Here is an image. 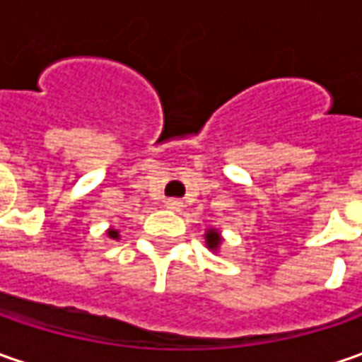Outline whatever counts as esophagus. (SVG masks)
Returning <instances> with one entry per match:
<instances>
[{
    "mask_svg": "<svg viewBox=\"0 0 362 362\" xmlns=\"http://www.w3.org/2000/svg\"><path fill=\"white\" fill-rule=\"evenodd\" d=\"M167 207L173 209V211H179V209L183 207V202H181V199H169V202H167Z\"/></svg>",
    "mask_w": 362,
    "mask_h": 362,
    "instance_id": "obj_1",
    "label": "esophagus"
}]
</instances>
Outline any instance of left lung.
Segmentation results:
<instances>
[{
  "mask_svg": "<svg viewBox=\"0 0 362 362\" xmlns=\"http://www.w3.org/2000/svg\"><path fill=\"white\" fill-rule=\"evenodd\" d=\"M205 240H207V247H211V250H216L219 242H221V238H219V233L216 230H209L205 233Z\"/></svg>",
  "mask_w": 362,
  "mask_h": 362,
  "instance_id": "obj_1",
  "label": "left lung"
}]
</instances>
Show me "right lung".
Returning a JSON list of instances; mask_svg holds the SVG:
<instances>
[{"mask_svg": "<svg viewBox=\"0 0 362 362\" xmlns=\"http://www.w3.org/2000/svg\"><path fill=\"white\" fill-rule=\"evenodd\" d=\"M108 235H110V238H112V240H117V238H119V231L110 230V231H108Z\"/></svg>", "mask_w": 362, "mask_h": 362, "instance_id": "1", "label": "right lung"}]
</instances>
